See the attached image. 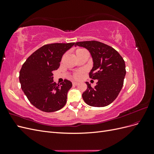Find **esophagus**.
<instances>
[{
	"mask_svg": "<svg viewBox=\"0 0 154 154\" xmlns=\"http://www.w3.org/2000/svg\"><path fill=\"white\" fill-rule=\"evenodd\" d=\"M78 85V83L77 82H72V85H74V86H76Z\"/></svg>",
	"mask_w": 154,
	"mask_h": 154,
	"instance_id": "esophagus-1",
	"label": "esophagus"
}]
</instances>
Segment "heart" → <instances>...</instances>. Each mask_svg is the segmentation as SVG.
Returning a JSON list of instances; mask_svg holds the SVG:
<instances>
[{
	"mask_svg": "<svg viewBox=\"0 0 154 154\" xmlns=\"http://www.w3.org/2000/svg\"><path fill=\"white\" fill-rule=\"evenodd\" d=\"M84 52H87V51L85 49H84L79 48V49H77L75 51V53H76V56L80 54L84 53ZM82 72H74L72 75V78L74 79V80H80V79L82 77Z\"/></svg>",
	"mask_w": 154,
	"mask_h": 154,
	"instance_id": "heart-1",
	"label": "heart"
}]
</instances>
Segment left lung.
Returning <instances> with one entry per match:
<instances>
[{
    "label": "left lung",
    "mask_w": 154,
    "mask_h": 154,
    "mask_svg": "<svg viewBox=\"0 0 154 154\" xmlns=\"http://www.w3.org/2000/svg\"><path fill=\"white\" fill-rule=\"evenodd\" d=\"M74 45L89 51L94 62L89 77L98 80L94 87L88 82L87 90L82 94L85 103L92 106L102 107L116 100L123 85L126 74L125 63L117 51L98 41H83Z\"/></svg>",
    "instance_id": "left-lung-1"
}]
</instances>
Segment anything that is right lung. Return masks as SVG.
Instances as JSON below:
<instances>
[{
	"instance_id": "1",
	"label": "right lung",
	"mask_w": 154,
	"mask_h": 154,
	"mask_svg": "<svg viewBox=\"0 0 154 154\" xmlns=\"http://www.w3.org/2000/svg\"><path fill=\"white\" fill-rule=\"evenodd\" d=\"M74 45V42L44 45L22 65L19 74L21 88L36 108L53 112L66 104L67 92L72 87V83L64 80L60 85L57 84L53 80V71L59 68L63 54Z\"/></svg>"
}]
</instances>
